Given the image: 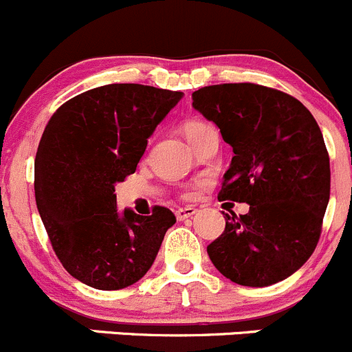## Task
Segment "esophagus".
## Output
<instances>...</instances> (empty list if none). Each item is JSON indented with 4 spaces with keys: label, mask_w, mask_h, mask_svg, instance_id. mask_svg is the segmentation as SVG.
<instances>
[{
    "label": "esophagus",
    "mask_w": 352,
    "mask_h": 352,
    "mask_svg": "<svg viewBox=\"0 0 352 352\" xmlns=\"http://www.w3.org/2000/svg\"><path fill=\"white\" fill-rule=\"evenodd\" d=\"M195 214H197V208H195V207L177 208V210H176V219H177V221H186V219L193 217Z\"/></svg>",
    "instance_id": "esophagus-1"
}]
</instances>
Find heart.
<instances>
[{
  "label": "heart",
  "instance_id": "b5f03b06",
  "mask_svg": "<svg viewBox=\"0 0 352 352\" xmlns=\"http://www.w3.org/2000/svg\"><path fill=\"white\" fill-rule=\"evenodd\" d=\"M210 124H207V123H201V121H190V123H186L184 124V128H183V131H184V135H186V138H188V142H195L197 140L198 137H200L201 133H204V131H207V130H210Z\"/></svg>",
  "mask_w": 352,
  "mask_h": 352
}]
</instances>
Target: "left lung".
I'll use <instances>...</instances> for the list:
<instances>
[{
	"mask_svg": "<svg viewBox=\"0 0 352 352\" xmlns=\"http://www.w3.org/2000/svg\"><path fill=\"white\" fill-rule=\"evenodd\" d=\"M191 99L234 152L219 200L250 205L239 217L224 214V232L207 246L212 263L239 286L287 279L315 252L329 205L320 126L293 96L256 83L204 87Z\"/></svg>",
	"mask_w": 352,
	"mask_h": 352,
	"instance_id": "1",
	"label": "left lung"
}]
</instances>
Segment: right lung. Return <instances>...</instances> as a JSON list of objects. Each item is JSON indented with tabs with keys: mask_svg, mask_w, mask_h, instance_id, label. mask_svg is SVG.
I'll return each mask as SVG.
<instances>
[{
	"mask_svg": "<svg viewBox=\"0 0 352 352\" xmlns=\"http://www.w3.org/2000/svg\"><path fill=\"white\" fill-rule=\"evenodd\" d=\"M183 92L111 83L63 104L44 128L34 164L41 219L59 262L80 283L102 291L147 274L166 231V207L151 215L116 207L114 184L133 175L147 138Z\"/></svg>",
	"mask_w": 352,
	"mask_h": 352,
	"instance_id": "1",
	"label": "right lung"
}]
</instances>
